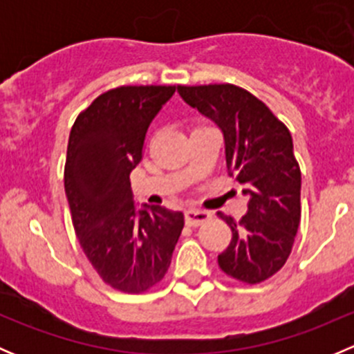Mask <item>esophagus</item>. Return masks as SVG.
Returning <instances> with one entry per match:
<instances>
[{"instance_id": "obj_1", "label": "esophagus", "mask_w": 354, "mask_h": 354, "mask_svg": "<svg viewBox=\"0 0 354 354\" xmlns=\"http://www.w3.org/2000/svg\"><path fill=\"white\" fill-rule=\"evenodd\" d=\"M185 219H187V224L192 227H197L200 224L207 223L210 219V214L205 212V210L200 209H188L185 212Z\"/></svg>"}]
</instances>
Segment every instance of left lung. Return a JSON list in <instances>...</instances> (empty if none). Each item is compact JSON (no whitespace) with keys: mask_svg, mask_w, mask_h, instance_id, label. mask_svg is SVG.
I'll return each mask as SVG.
<instances>
[{"mask_svg":"<svg viewBox=\"0 0 354 354\" xmlns=\"http://www.w3.org/2000/svg\"><path fill=\"white\" fill-rule=\"evenodd\" d=\"M178 92L221 128L227 173L248 197V212L240 221L217 214L233 233L217 257L219 267L240 283H262L286 263L301 219V171L291 133L260 99L238 85H178Z\"/></svg>","mask_w":354,"mask_h":354,"instance_id":"obj_1","label":"left lung"}]
</instances>
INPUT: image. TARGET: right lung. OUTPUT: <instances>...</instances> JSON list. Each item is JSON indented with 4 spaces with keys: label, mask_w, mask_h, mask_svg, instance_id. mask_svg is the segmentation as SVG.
I'll use <instances>...</instances> for the list:
<instances>
[{
    "label": "right lung",
    "mask_w": 354,
    "mask_h": 354,
    "mask_svg": "<svg viewBox=\"0 0 354 354\" xmlns=\"http://www.w3.org/2000/svg\"><path fill=\"white\" fill-rule=\"evenodd\" d=\"M174 85H121L82 111L71 127L65 192L75 234L111 288L138 295L162 281L185 217L164 207L137 210L130 173L142 160L149 124Z\"/></svg>",
    "instance_id": "1"
}]
</instances>
